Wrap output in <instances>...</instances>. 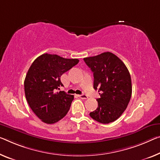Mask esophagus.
Returning <instances> with one entry per match:
<instances>
[{
    "label": "esophagus",
    "instance_id": "esophagus-1",
    "mask_svg": "<svg viewBox=\"0 0 160 160\" xmlns=\"http://www.w3.org/2000/svg\"><path fill=\"white\" fill-rule=\"evenodd\" d=\"M78 97H79V98H81V99H87V96L85 95V94H82V95H78Z\"/></svg>",
    "mask_w": 160,
    "mask_h": 160
}]
</instances>
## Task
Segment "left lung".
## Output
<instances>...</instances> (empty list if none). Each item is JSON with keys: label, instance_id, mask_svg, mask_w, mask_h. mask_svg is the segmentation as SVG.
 <instances>
[{"label": "left lung", "instance_id": "obj_1", "mask_svg": "<svg viewBox=\"0 0 160 160\" xmlns=\"http://www.w3.org/2000/svg\"><path fill=\"white\" fill-rule=\"evenodd\" d=\"M94 74V88L100 98L89 115L102 124L117 120L127 109L132 97L130 73L122 61L111 52L83 58Z\"/></svg>", "mask_w": 160, "mask_h": 160}]
</instances>
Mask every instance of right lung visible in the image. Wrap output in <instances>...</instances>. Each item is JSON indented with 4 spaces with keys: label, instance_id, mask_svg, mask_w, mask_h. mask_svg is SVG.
Wrapping results in <instances>:
<instances>
[{
    "label": "right lung",
    "instance_id": "obj_1",
    "mask_svg": "<svg viewBox=\"0 0 160 160\" xmlns=\"http://www.w3.org/2000/svg\"><path fill=\"white\" fill-rule=\"evenodd\" d=\"M78 61L77 58L44 53L29 68L24 81L26 98L32 111L44 123L54 124L68 113L73 96L56 90L63 86L61 75Z\"/></svg>",
    "mask_w": 160,
    "mask_h": 160
}]
</instances>
